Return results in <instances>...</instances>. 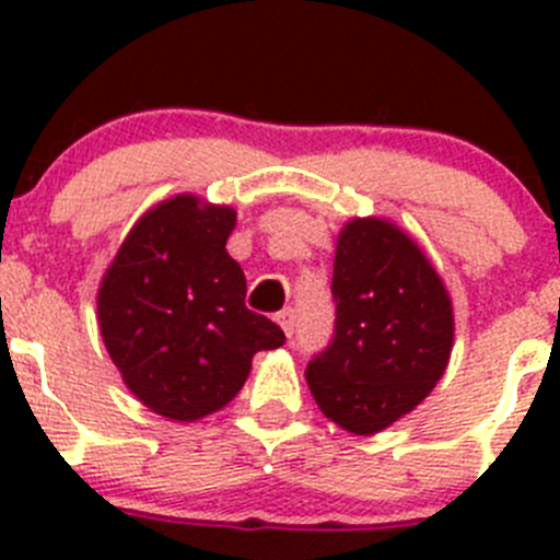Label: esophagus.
Listing matches in <instances>:
<instances>
[{"mask_svg":"<svg viewBox=\"0 0 560 560\" xmlns=\"http://www.w3.org/2000/svg\"><path fill=\"white\" fill-rule=\"evenodd\" d=\"M276 322L281 325V330L287 332V338L295 336V308H284V312L276 314Z\"/></svg>","mask_w":560,"mask_h":560,"instance_id":"obj_1","label":"esophagus"}]
</instances>
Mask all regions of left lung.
<instances>
[{
    "label": "left lung",
    "mask_w": 560,
    "mask_h": 560,
    "mask_svg": "<svg viewBox=\"0 0 560 560\" xmlns=\"http://www.w3.org/2000/svg\"><path fill=\"white\" fill-rule=\"evenodd\" d=\"M332 338L308 360L322 415L371 436L436 387L453 352V301L422 248L385 219H352L332 262Z\"/></svg>",
    "instance_id": "left-lung-1"
}]
</instances>
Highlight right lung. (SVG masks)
<instances>
[{
	"mask_svg": "<svg viewBox=\"0 0 560 560\" xmlns=\"http://www.w3.org/2000/svg\"><path fill=\"white\" fill-rule=\"evenodd\" d=\"M235 211L195 195L160 202L129 230L97 295L100 330L124 385L151 411L195 422L244 387L252 358L284 330L248 312L228 254Z\"/></svg>",
	"mask_w": 560,
	"mask_h": 560,
	"instance_id": "right-lung-1",
	"label": "right lung"
}]
</instances>
